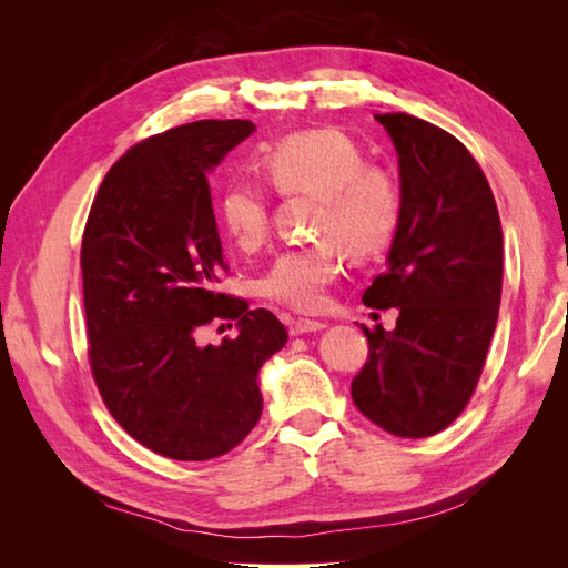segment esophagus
<instances>
[{"instance_id":"esophagus-1","label":"esophagus","mask_w":568,"mask_h":568,"mask_svg":"<svg viewBox=\"0 0 568 568\" xmlns=\"http://www.w3.org/2000/svg\"><path fill=\"white\" fill-rule=\"evenodd\" d=\"M324 322H320V320H296V322H291V326H288V332H291V336H301V334H311V332H320V329H324Z\"/></svg>"}]
</instances>
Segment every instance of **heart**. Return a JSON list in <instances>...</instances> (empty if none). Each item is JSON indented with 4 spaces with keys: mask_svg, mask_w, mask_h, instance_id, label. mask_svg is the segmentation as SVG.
Here are the masks:
<instances>
[{
    "mask_svg": "<svg viewBox=\"0 0 568 568\" xmlns=\"http://www.w3.org/2000/svg\"><path fill=\"white\" fill-rule=\"evenodd\" d=\"M267 180L280 194L317 199V242L274 255L261 277V294L301 313H315L341 272V246L355 257L384 251L400 222L398 182L338 130H307L272 144L263 159ZM215 213L232 242L253 251L270 232V196L263 184L232 178L220 189Z\"/></svg>",
    "mask_w": 568,
    "mask_h": 568,
    "instance_id": "heart-1",
    "label": "heart"
}]
</instances>
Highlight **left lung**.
<instances>
[{"label":"left lung","instance_id":"8db88e82","mask_svg":"<svg viewBox=\"0 0 568 568\" xmlns=\"http://www.w3.org/2000/svg\"><path fill=\"white\" fill-rule=\"evenodd\" d=\"M400 165V222L369 307H398L393 332H363L351 384L363 415L400 438L448 428L484 372L503 296V225L484 170L457 136L407 113L374 115Z\"/></svg>","mask_w":568,"mask_h":568}]
</instances>
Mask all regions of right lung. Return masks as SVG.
<instances>
[{
  "label": "right lung",
  "instance_id": "add662e5",
  "mask_svg": "<svg viewBox=\"0 0 568 568\" xmlns=\"http://www.w3.org/2000/svg\"><path fill=\"white\" fill-rule=\"evenodd\" d=\"M253 130L251 120H196L134 144L101 182L84 225L94 384L111 417L170 459L236 448L263 412L257 372L286 343L270 311L217 291L227 263L209 175ZM222 318L240 334L201 347L202 326Z\"/></svg>",
  "mask_w": 568,
  "mask_h": 568
}]
</instances>
